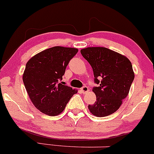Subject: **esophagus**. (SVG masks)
<instances>
[{
	"mask_svg": "<svg viewBox=\"0 0 154 154\" xmlns=\"http://www.w3.org/2000/svg\"><path fill=\"white\" fill-rule=\"evenodd\" d=\"M81 91H82L83 93H86V92H87L89 91V87L84 86V87H83L82 89H81Z\"/></svg>",
	"mask_w": 154,
	"mask_h": 154,
	"instance_id": "esophagus-1",
	"label": "esophagus"
}]
</instances>
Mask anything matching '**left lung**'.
I'll return each mask as SVG.
<instances>
[{
  "label": "left lung",
  "mask_w": 154,
  "mask_h": 154,
  "mask_svg": "<svg viewBox=\"0 0 154 154\" xmlns=\"http://www.w3.org/2000/svg\"><path fill=\"white\" fill-rule=\"evenodd\" d=\"M81 54L92 67L95 82L100 84L92 89L96 101L88 106L89 110L96 117L109 116L128 96L134 79L132 64L125 56L106 48L88 47Z\"/></svg>",
  "instance_id": "1"
}]
</instances>
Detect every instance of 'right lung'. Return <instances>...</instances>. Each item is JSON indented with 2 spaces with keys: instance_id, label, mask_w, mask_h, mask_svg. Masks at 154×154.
I'll return each instance as SVG.
<instances>
[{
  "instance_id": "1",
  "label": "right lung",
  "mask_w": 154,
  "mask_h": 154,
  "mask_svg": "<svg viewBox=\"0 0 154 154\" xmlns=\"http://www.w3.org/2000/svg\"><path fill=\"white\" fill-rule=\"evenodd\" d=\"M78 49L55 46L41 51L28 61L23 81L34 106L49 116L60 115L78 90L59 83Z\"/></svg>"
}]
</instances>
